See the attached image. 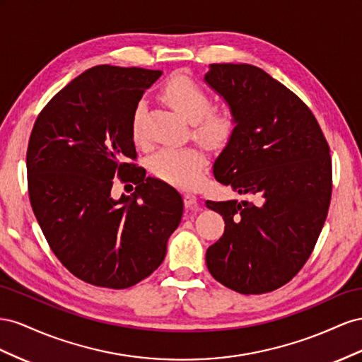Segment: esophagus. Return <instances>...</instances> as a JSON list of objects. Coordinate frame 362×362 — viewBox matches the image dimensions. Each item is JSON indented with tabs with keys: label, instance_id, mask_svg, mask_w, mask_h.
I'll use <instances>...</instances> for the list:
<instances>
[{
	"label": "esophagus",
	"instance_id": "obj_1",
	"mask_svg": "<svg viewBox=\"0 0 362 362\" xmlns=\"http://www.w3.org/2000/svg\"><path fill=\"white\" fill-rule=\"evenodd\" d=\"M183 202H185V206L189 209H194V211H199V206H197V197H195L194 194H189L187 192L183 195Z\"/></svg>",
	"mask_w": 362,
	"mask_h": 362
}]
</instances>
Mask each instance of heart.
Returning <instances> with one entry per match:
<instances>
[{
    "mask_svg": "<svg viewBox=\"0 0 362 362\" xmlns=\"http://www.w3.org/2000/svg\"><path fill=\"white\" fill-rule=\"evenodd\" d=\"M162 100L192 122V136L211 148L229 144L238 127V115L230 105L211 106V97L199 81L189 76L175 74L160 90ZM146 103L139 101L132 112L130 132L136 144L146 141L144 130ZM151 171L159 179L183 189H194L203 182L208 158L199 147L165 148L151 158Z\"/></svg>",
    "mask_w": 362,
    "mask_h": 362,
    "instance_id": "b5f03b06",
    "label": "heart"
}]
</instances>
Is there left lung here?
Here are the masks:
<instances>
[{"instance_id": "8db88e82", "label": "left lung", "mask_w": 362, "mask_h": 362, "mask_svg": "<svg viewBox=\"0 0 362 362\" xmlns=\"http://www.w3.org/2000/svg\"><path fill=\"white\" fill-rule=\"evenodd\" d=\"M204 80L238 115L215 179L255 197L206 202L226 224L206 265L236 293H270L302 270L323 229L332 195L329 144L311 109L264 69L214 64Z\"/></svg>"}]
</instances>
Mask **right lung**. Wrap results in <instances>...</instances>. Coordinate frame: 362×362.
Returning <instances> with one entry per match:
<instances>
[{"instance_id": "right-lung-1", "label": "right lung", "mask_w": 362, "mask_h": 362, "mask_svg": "<svg viewBox=\"0 0 362 362\" xmlns=\"http://www.w3.org/2000/svg\"><path fill=\"white\" fill-rule=\"evenodd\" d=\"M159 69L98 65L40 110L27 148L28 195L57 259L81 281L122 290L167 255L183 214L180 194L146 177L130 132L132 112ZM136 184L113 201L112 179Z\"/></svg>"}]
</instances>
